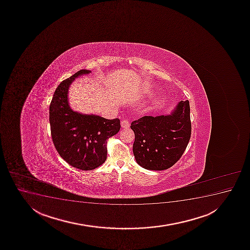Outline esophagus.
I'll return each instance as SVG.
<instances>
[{"mask_svg":"<svg viewBox=\"0 0 250 250\" xmlns=\"http://www.w3.org/2000/svg\"><path fill=\"white\" fill-rule=\"evenodd\" d=\"M121 127H122V128H124V129H125V128H129V121H127V120H124V121H121Z\"/></svg>","mask_w":250,"mask_h":250,"instance_id":"obj_1","label":"esophagus"}]
</instances>
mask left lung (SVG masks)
Segmentation results:
<instances>
[{"label":"left lung","mask_w":250,"mask_h":250,"mask_svg":"<svg viewBox=\"0 0 250 250\" xmlns=\"http://www.w3.org/2000/svg\"><path fill=\"white\" fill-rule=\"evenodd\" d=\"M130 128L136 162L147 170H167L181 158L191 137L189 101H180L170 115L140 118Z\"/></svg>","instance_id":"obj_1"}]
</instances>
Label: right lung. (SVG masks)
<instances>
[{"mask_svg": "<svg viewBox=\"0 0 250 250\" xmlns=\"http://www.w3.org/2000/svg\"><path fill=\"white\" fill-rule=\"evenodd\" d=\"M91 73L82 69L63 80L54 92L49 107L53 144L60 156L80 170H91L107 158V140L121 129L119 119L74 111L68 101V89L75 79Z\"/></svg>", "mask_w": 250, "mask_h": 250, "instance_id": "obj_1", "label": "right lung"}]
</instances>
